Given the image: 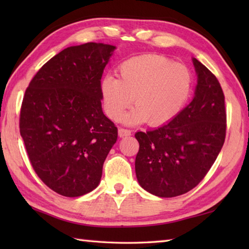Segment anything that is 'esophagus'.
Segmentation results:
<instances>
[{"label": "esophagus", "instance_id": "esophagus-1", "mask_svg": "<svg viewBox=\"0 0 249 249\" xmlns=\"http://www.w3.org/2000/svg\"><path fill=\"white\" fill-rule=\"evenodd\" d=\"M131 131L129 129H126V128H119V136L120 137H126V136H130Z\"/></svg>", "mask_w": 249, "mask_h": 249}]
</instances>
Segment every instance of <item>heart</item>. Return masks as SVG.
<instances>
[{
	"mask_svg": "<svg viewBox=\"0 0 249 249\" xmlns=\"http://www.w3.org/2000/svg\"><path fill=\"white\" fill-rule=\"evenodd\" d=\"M118 72L119 79L108 75L100 83L105 113L113 121L134 100L136 107L125 115L126 123L163 125L181 112L192 92L190 71L163 55L133 56L121 63Z\"/></svg>",
	"mask_w": 249,
	"mask_h": 249,
	"instance_id": "heart-1",
	"label": "heart"
}]
</instances>
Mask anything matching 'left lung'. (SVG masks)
<instances>
[{
	"label": "left lung",
	"instance_id": "8db88e82",
	"mask_svg": "<svg viewBox=\"0 0 249 249\" xmlns=\"http://www.w3.org/2000/svg\"><path fill=\"white\" fill-rule=\"evenodd\" d=\"M198 83L195 97L169 123L138 131L136 176L142 188L161 198L186 194L202 181L224 145L227 128L220 83L193 59Z\"/></svg>",
	"mask_w": 249,
	"mask_h": 249
}]
</instances>
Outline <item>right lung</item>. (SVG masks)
<instances>
[{"mask_svg": "<svg viewBox=\"0 0 249 249\" xmlns=\"http://www.w3.org/2000/svg\"><path fill=\"white\" fill-rule=\"evenodd\" d=\"M114 46H72L50 59L25 89L20 135L34 171L65 197L98 186L118 128L103 112L100 79Z\"/></svg>", "mask_w": 249, "mask_h": 249, "instance_id": "right-lung-1", "label": "right lung"}]
</instances>
